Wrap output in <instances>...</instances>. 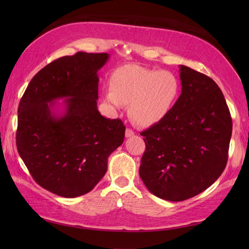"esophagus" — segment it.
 Instances as JSON below:
<instances>
[{"instance_id":"esophagus-1","label":"esophagus","mask_w":249,"mask_h":249,"mask_svg":"<svg viewBox=\"0 0 249 249\" xmlns=\"http://www.w3.org/2000/svg\"><path fill=\"white\" fill-rule=\"evenodd\" d=\"M133 136H135L134 130H131L130 128L126 129V131H125V137H126V138H130V137H133Z\"/></svg>"}]
</instances>
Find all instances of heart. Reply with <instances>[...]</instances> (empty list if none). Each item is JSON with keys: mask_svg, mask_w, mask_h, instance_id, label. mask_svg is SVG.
<instances>
[{"mask_svg": "<svg viewBox=\"0 0 249 249\" xmlns=\"http://www.w3.org/2000/svg\"><path fill=\"white\" fill-rule=\"evenodd\" d=\"M178 95L179 82L171 71L128 64L113 71L105 98L116 108L128 104L130 120L150 127L171 112Z\"/></svg>", "mask_w": 249, "mask_h": 249, "instance_id": "obj_1", "label": "heart"}]
</instances>
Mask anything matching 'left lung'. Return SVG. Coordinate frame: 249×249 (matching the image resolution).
<instances>
[{"label":"left lung","mask_w":249,"mask_h":249,"mask_svg":"<svg viewBox=\"0 0 249 249\" xmlns=\"http://www.w3.org/2000/svg\"><path fill=\"white\" fill-rule=\"evenodd\" d=\"M182 93L171 112L140 134L145 152L139 174L163 200L183 201L209 188L225 170L232 120L213 79L179 65Z\"/></svg>","instance_id":"obj_1"}]
</instances>
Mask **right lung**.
<instances>
[{
	"instance_id": "1",
	"label": "right lung",
	"mask_w": 249,
	"mask_h": 249,
	"mask_svg": "<svg viewBox=\"0 0 249 249\" xmlns=\"http://www.w3.org/2000/svg\"><path fill=\"white\" fill-rule=\"evenodd\" d=\"M108 60L87 52L60 57L36 73L20 100L19 155L36 183L61 197L91 192L124 141L123 122L97 109V72Z\"/></svg>"
}]
</instances>
